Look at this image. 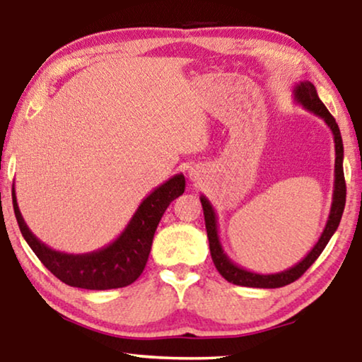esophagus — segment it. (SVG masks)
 I'll return each instance as SVG.
<instances>
[{"label": "esophagus", "mask_w": 362, "mask_h": 362, "mask_svg": "<svg viewBox=\"0 0 362 362\" xmlns=\"http://www.w3.org/2000/svg\"><path fill=\"white\" fill-rule=\"evenodd\" d=\"M191 176H192V173H191Z\"/></svg>", "instance_id": "obj_1"}]
</instances>
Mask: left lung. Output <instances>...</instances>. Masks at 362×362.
<instances>
[{
    "mask_svg": "<svg viewBox=\"0 0 362 362\" xmlns=\"http://www.w3.org/2000/svg\"><path fill=\"white\" fill-rule=\"evenodd\" d=\"M293 97L296 103H300L305 110H308L320 118H323L326 125L329 127L331 133L334 136V151H336V160H334V189H333V202H331V209L328 221H326V226L323 232H321L318 242H316L313 249H311L303 260H300L298 264L290 267L284 272H279V274H255V272L245 270L234 264L227 254L222 249L221 239H219V230H217V216L212 204L207 199L206 196H201V204L202 211H204V221H206V230L207 237H209V249H211V257L212 262H214L216 269L219 274L224 276L227 281L234 285L240 286H252V288H280V286H285L291 284V281L298 280L301 275L305 274L306 270L313 265V262L318 259L321 252L325 250V247L328 245V242L333 234L338 229L341 216H343L344 204H346V182H344V171H343V138H341L339 127L333 115L328 112V108L325 107V103L320 100L318 93H316V88L311 82L303 81L296 83L293 88Z\"/></svg>",
    "mask_w": 362,
    "mask_h": 362,
    "instance_id": "left-lung-1",
    "label": "left lung"
}]
</instances>
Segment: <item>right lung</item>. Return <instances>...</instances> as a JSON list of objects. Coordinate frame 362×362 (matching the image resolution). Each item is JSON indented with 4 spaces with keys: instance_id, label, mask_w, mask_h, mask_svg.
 I'll use <instances>...</instances> for the list:
<instances>
[{
    "instance_id": "1",
    "label": "right lung",
    "mask_w": 362,
    "mask_h": 362,
    "mask_svg": "<svg viewBox=\"0 0 362 362\" xmlns=\"http://www.w3.org/2000/svg\"><path fill=\"white\" fill-rule=\"evenodd\" d=\"M185 176L176 175L150 192L125 229L112 244L88 254H66L54 250L37 239L24 222L13 187V207L19 230L44 267L66 285L86 290H110L132 285L150 255L153 235L163 214L176 197L185 192Z\"/></svg>"
}]
</instances>
